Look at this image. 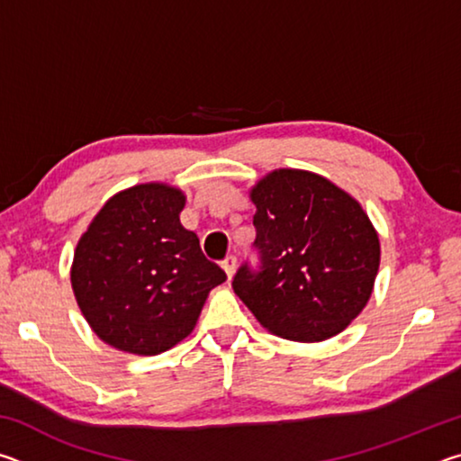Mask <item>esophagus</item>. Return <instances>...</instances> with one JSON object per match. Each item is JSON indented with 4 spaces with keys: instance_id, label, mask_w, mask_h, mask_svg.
<instances>
[{
    "instance_id": "34e87169",
    "label": "esophagus",
    "mask_w": 461,
    "mask_h": 461,
    "mask_svg": "<svg viewBox=\"0 0 461 461\" xmlns=\"http://www.w3.org/2000/svg\"><path fill=\"white\" fill-rule=\"evenodd\" d=\"M221 267H223V270H225V275H228V278L231 280L233 272H236V256H228V258H225V260L221 262Z\"/></svg>"
}]
</instances>
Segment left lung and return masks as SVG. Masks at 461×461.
<instances>
[{
    "instance_id": "1",
    "label": "left lung",
    "mask_w": 461,
    "mask_h": 461,
    "mask_svg": "<svg viewBox=\"0 0 461 461\" xmlns=\"http://www.w3.org/2000/svg\"><path fill=\"white\" fill-rule=\"evenodd\" d=\"M260 267L241 264L233 291L260 325L293 341L333 338L360 315L380 267L364 209L307 170H272L249 193Z\"/></svg>"
}]
</instances>
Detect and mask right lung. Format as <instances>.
Returning <instances> with one entry per match:
<instances>
[{
	"label": "right lung",
	"mask_w": 461,
	"mask_h": 461,
	"mask_svg": "<svg viewBox=\"0 0 461 461\" xmlns=\"http://www.w3.org/2000/svg\"><path fill=\"white\" fill-rule=\"evenodd\" d=\"M183 191L146 183L113 194L75 249L71 285L91 330L128 354L167 352L193 331L225 272L181 225Z\"/></svg>",
	"instance_id": "obj_1"
}]
</instances>
